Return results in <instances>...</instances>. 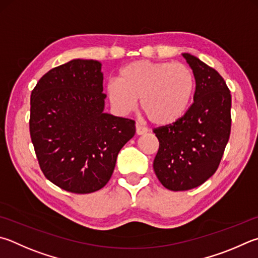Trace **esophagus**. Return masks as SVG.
<instances>
[{"label":"esophagus","instance_id":"1","mask_svg":"<svg viewBox=\"0 0 258 258\" xmlns=\"http://www.w3.org/2000/svg\"><path fill=\"white\" fill-rule=\"evenodd\" d=\"M135 128H137L138 135H143L148 132V128L144 127V126H142V125H140L139 123H137V125H135Z\"/></svg>","mask_w":258,"mask_h":258}]
</instances>
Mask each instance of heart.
<instances>
[{
	"instance_id": "heart-1",
	"label": "heart",
	"mask_w": 258,
	"mask_h": 258,
	"mask_svg": "<svg viewBox=\"0 0 258 258\" xmlns=\"http://www.w3.org/2000/svg\"><path fill=\"white\" fill-rule=\"evenodd\" d=\"M195 80L184 64L135 60L120 70L118 80L106 87L109 101L123 113L137 108L154 125H170L186 113L194 93Z\"/></svg>"
}]
</instances>
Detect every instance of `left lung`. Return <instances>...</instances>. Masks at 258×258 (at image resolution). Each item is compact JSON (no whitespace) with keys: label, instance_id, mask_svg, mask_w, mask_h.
Listing matches in <instances>:
<instances>
[{"label":"left lung","instance_id":"left-lung-1","mask_svg":"<svg viewBox=\"0 0 258 258\" xmlns=\"http://www.w3.org/2000/svg\"><path fill=\"white\" fill-rule=\"evenodd\" d=\"M195 78L194 102L170 125L153 131L158 179L170 190L202 185L217 171L231 128V95L223 78L196 56L182 53Z\"/></svg>","mask_w":258,"mask_h":258}]
</instances>
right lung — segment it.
Here are the masks:
<instances>
[{
    "instance_id": "right-lung-1",
    "label": "right lung",
    "mask_w": 258,
    "mask_h": 258,
    "mask_svg": "<svg viewBox=\"0 0 258 258\" xmlns=\"http://www.w3.org/2000/svg\"><path fill=\"white\" fill-rule=\"evenodd\" d=\"M101 63L76 58L51 69L31 92L30 137L45 177L71 193L104 187L135 121L105 113Z\"/></svg>"
}]
</instances>
